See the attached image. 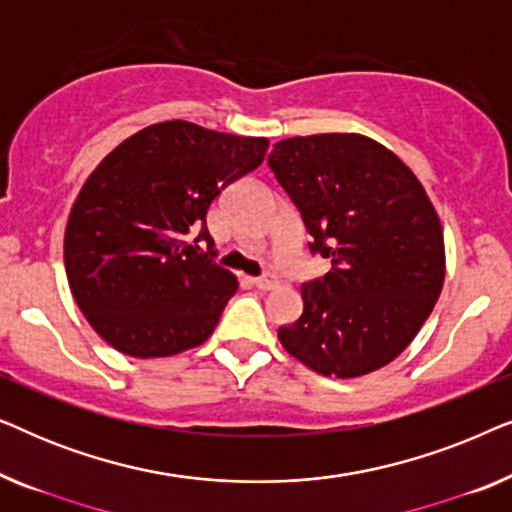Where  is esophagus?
Listing matches in <instances>:
<instances>
[{"label":"esophagus","mask_w":512,"mask_h":512,"mask_svg":"<svg viewBox=\"0 0 512 512\" xmlns=\"http://www.w3.org/2000/svg\"><path fill=\"white\" fill-rule=\"evenodd\" d=\"M251 284H254L256 289H261V291H270L272 286L277 284V277L272 275V272H263L261 277H254V279H251Z\"/></svg>","instance_id":"esophagus-1"}]
</instances>
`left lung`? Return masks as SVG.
Returning a JSON list of instances; mask_svg holds the SVG:
<instances>
[{
  "label": "left lung",
  "mask_w": 512,
  "mask_h": 512,
  "mask_svg": "<svg viewBox=\"0 0 512 512\" xmlns=\"http://www.w3.org/2000/svg\"><path fill=\"white\" fill-rule=\"evenodd\" d=\"M268 165L300 212L312 256L303 314L279 326L286 352L326 377H359L410 345L445 279L443 228L410 167L363 135L291 137Z\"/></svg>",
  "instance_id": "left-lung-1"
}]
</instances>
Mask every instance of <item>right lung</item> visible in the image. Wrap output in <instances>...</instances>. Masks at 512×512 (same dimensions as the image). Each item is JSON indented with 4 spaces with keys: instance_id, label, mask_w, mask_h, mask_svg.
Returning <instances> with one entry per match:
<instances>
[{
    "instance_id": "obj_1",
    "label": "right lung",
    "mask_w": 512,
    "mask_h": 512,
    "mask_svg": "<svg viewBox=\"0 0 512 512\" xmlns=\"http://www.w3.org/2000/svg\"><path fill=\"white\" fill-rule=\"evenodd\" d=\"M265 151V137L165 121L97 165L69 214L65 268L76 305L111 347L153 359L212 335L237 282L214 263L207 212Z\"/></svg>"
}]
</instances>
